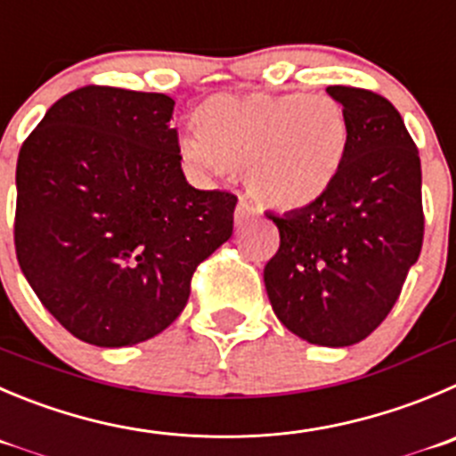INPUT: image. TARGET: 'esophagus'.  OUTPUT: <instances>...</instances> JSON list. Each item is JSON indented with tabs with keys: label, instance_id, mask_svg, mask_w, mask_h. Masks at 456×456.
<instances>
[{
	"label": "esophagus",
	"instance_id": "esophagus-1",
	"mask_svg": "<svg viewBox=\"0 0 456 456\" xmlns=\"http://www.w3.org/2000/svg\"><path fill=\"white\" fill-rule=\"evenodd\" d=\"M255 215H257V212H255V208L250 206V203L240 201V203H237V210H235V224L241 228V225L248 224V221L253 219Z\"/></svg>",
	"mask_w": 456,
	"mask_h": 456
}]
</instances>
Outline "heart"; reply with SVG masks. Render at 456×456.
Here are the masks:
<instances>
[{
	"mask_svg": "<svg viewBox=\"0 0 456 456\" xmlns=\"http://www.w3.org/2000/svg\"><path fill=\"white\" fill-rule=\"evenodd\" d=\"M181 154L210 175L244 170L250 197L300 210L336 183L349 150V116L327 94H215L192 114Z\"/></svg>",
	"mask_w": 456,
	"mask_h": 456,
	"instance_id": "heart-1",
	"label": "heart"
}]
</instances>
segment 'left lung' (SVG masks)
<instances>
[{
  "label": "left lung",
  "instance_id": "1",
  "mask_svg": "<svg viewBox=\"0 0 456 456\" xmlns=\"http://www.w3.org/2000/svg\"><path fill=\"white\" fill-rule=\"evenodd\" d=\"M349 116L333 188L284 216L264 268L280 322L311 345L365 340L392 311L423 246L420 159L396 107L358 86H327Z\"/></svg>",
  "mask_w": 456,
  "mask_h": 456
}]
</instances>
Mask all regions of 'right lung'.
I'll use <instances>...</instances> for the list:
<instances>
[{
	"instance_id": "add662e5",
	"label": "right lung",
	"mask_w": 456,
	"mask_h": 456,
	"mask_svg": "<svg viewBox=\"0 0 456 456\" xmlns=\"http://www.w3.org/2000/svg\"><path fill=\"white\" fill-rule=\"evenodd\" d=\"M166 94L89 85L62 95L17 159L15 250L45 309L82 342L129 346L170 327L237 197L181 170Z\"/></svg>"
}]
</instances>
